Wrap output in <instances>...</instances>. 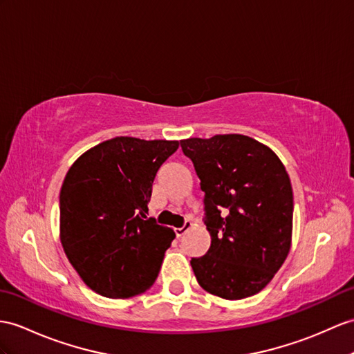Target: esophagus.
<instances>
[{
  "instance_id": "34e87169",
  "label": "esophagus",
  "mask_w": 354,
  "mask_h": 354,
  "mask_svg": "<svg viewBox=\"0 0 354 354\" xmlns=\"http://www.w3.org/2000/svg\"><path fill=\"white\" fill-rule=\"evenodd\" d=\"M191 228H192V222H191V221H186L185 225H183L182 228H176L174 232H176L177 237H182V236L185 234V232H187Z\"/></svg>"
}]
</instances>
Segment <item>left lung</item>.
<instances>
[{"label":"left lung","mask_w":354,"mask_h":354,"mask_svg":"<svg viewBox=\"0 0 354 354\" xmlns=\"http://www.w3.org/2000/svg\"><path fill=\"white\" fill-rule=\"evenodd\" d=\"M204 192L210 248L192 258L200 286L213 296L240 300L267 287L291 248L292 189L272 149L230 133L180 141Z\"/></svg>","instance_id":"obj_1"}]
</instances>
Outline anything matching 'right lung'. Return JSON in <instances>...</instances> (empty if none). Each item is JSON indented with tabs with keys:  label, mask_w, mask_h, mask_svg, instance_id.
I'll return each instance as SVG.
<instances>
[{
	"label": "right lung",
	"mask_w": 354,
	"mask_h": 354,
	"mask_svg": "<svg viewBox=\"0 0 354 354\" xmlns=\"http://www.w3.org/2000/svg\"><path fill=\"white\" fill-rule=\"evenodd\" d=\"M178 141L115 136L82 153L59 192V240L85 286L109 299L156 281L174 231L147 218L156 172Z\"/></svg>",
	"instance_id": "right-lung-1"
}]
</instances>
